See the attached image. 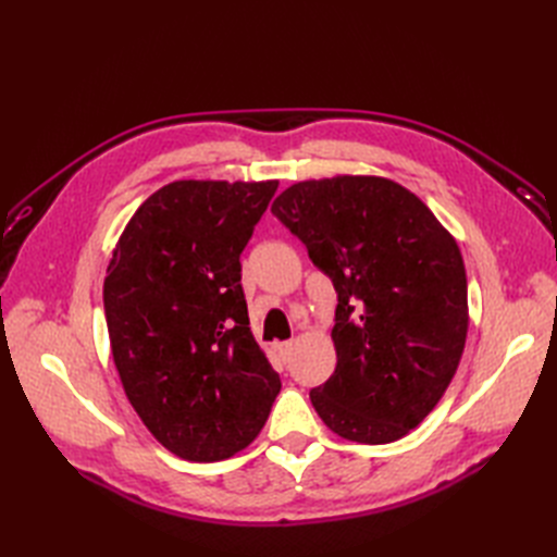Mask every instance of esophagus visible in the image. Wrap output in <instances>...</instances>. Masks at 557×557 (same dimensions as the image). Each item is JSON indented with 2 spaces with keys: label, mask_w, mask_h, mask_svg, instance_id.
<instances>
[{
  "label": "esophagus",
  "mask_w": 557,
  "mask_h": 557,
  "mask_svg": "<svg viewBox=\"0 0 557 557\" xmlns=\"http://www.w3.org/2000/svg\"><path fill=\"white\" fill-rule=\"evenodd\" d=\"M276 350L281 352L283 360H288V358L293 356V350H295V342H293V339H290V342H281V344L276 346Z\"/></svg>",
  "instance_id": "1"
}]
</instances>
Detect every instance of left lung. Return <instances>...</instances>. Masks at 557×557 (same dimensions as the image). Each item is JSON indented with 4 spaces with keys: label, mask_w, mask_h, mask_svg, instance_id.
Returning <instances> with one entry per match:
<instances>
[{
    "label": "left lung",
    "mask_w": 557,
    "mask_h": 557,
    "mask_svg": "<svg viewBox=\"0 0 557 557\" xmlns=\"http://www.w3.org/2000/svg\"><path fill=\"white\" fill-rule=\"evenodd\" d=\"M272 213L336 290V369L311 391L313 409L342 440H401L440 404L462 358L458 242L423 199L383 176L299 181Z\"/></svg>",
    "instance_id": "8db88e82"
}]
</instances>
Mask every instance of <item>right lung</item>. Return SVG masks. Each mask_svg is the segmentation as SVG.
<instances>
[{"label": "right lung", "mask_w": 557, "mask_h": 557, "mask_svg": "<svg viewBox=\"0 0 557 557\" xmlns=\"http://www.w3.org/2000/svg\"><path fill=\"white\" fill-rule=\"evenodd\" d=\"M278 181H174L134 211L104 278L123 391L190 462L227 460L267 423L281 379L248 327L239 256Z\"/></svg>", "instance_id": "1"}]
</instances>
